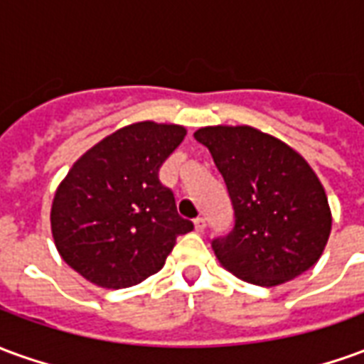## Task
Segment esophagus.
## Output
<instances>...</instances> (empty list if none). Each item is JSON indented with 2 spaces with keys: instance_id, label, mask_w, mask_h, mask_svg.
<instances>
[{
  "instance_id": "esophagus-1",
  "label": "esophagus",
  "mask_w": 364,
  "mask_h": 364,
  "mask_svg": "<svg viewBox=\"0 0 364 364\" xmlns=\"http://www.w3.org/2000/svg\"><path fill=\"white\" fill-rule=\"evenodd\" d=\"M205 228H206V220H205V218H200V216H198L197 220H195V230H197V232H203Z\"/></svg>"
}]
</instances>
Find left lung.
<instances>
[{
	"label": "left lung",
	"instance_id": "obj_1",
	"mask_svg": "<svg viewBox=\"0 0 364 364\" xmlns=\"http://www.w3.org/2000/svg\"><path fill=\"white\" fill-rule=\"evenodd\" d=\"M224 177L234 228L213 250L224 269L259 287H277L314 267L331 232L323 185L298 151L253 127L195 132Z\"/></svg>",
	"mask_w": 364,
	"mask_h": 364
}]
</instances>
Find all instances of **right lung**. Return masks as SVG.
Returning a JSON list of instances; mask_svg holds the SVG:
<instances>
[{"label":"right lung","instance_id":"add662e5","mask_svg":"<svg viewBox=\"0 0 364 364\" xmlns=\"http://www.w3.org/2000/svg\"><path fill=\"white\" fill-rule=\"evenodd\" d=\"M185 134L179 124L134 122L68 171L52 200V237L83 279L103 289L138 284L164 267L177 236L193 230L158 177Z\"/></svg>","mask_w":364,"mask_h":364}]
</instances>
